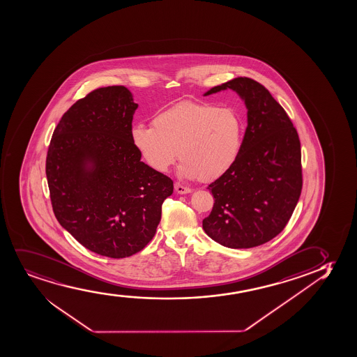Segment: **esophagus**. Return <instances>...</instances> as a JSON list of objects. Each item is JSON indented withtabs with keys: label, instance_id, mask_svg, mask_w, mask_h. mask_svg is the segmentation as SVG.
<instances>
[{
	"label": "esophagus",
	"instance_id": "34e87169",
	"mask_svg": "<svg viewBox=\"0 0 357 357\" xmlns=\"http://www.w3.org/2000/svg\"><path fill=\"white\" fill-rule=\"evenodd\" d=\"M175 192L178 193V195H187V193H190L192 190L188 188V187H185V185H180V183H175Z\"/></svg>",
	"mask_w": 357,
	"mask_h": 357
}]
</instances>
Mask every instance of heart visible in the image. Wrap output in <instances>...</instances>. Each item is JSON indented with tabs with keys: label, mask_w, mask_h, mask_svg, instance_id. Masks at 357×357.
Wrapping results in <instances>:
<instances>
[{
	"label": "heart",
	"mask_w": 357,
	"mask_h": 357,
	"mask_svg": "<svg viewBox=\"0 0 357 357\" xmlns=\"http://www.w3.org/2000/svg\"><path fill=\"white\" fill-rule=\"evenodd\" d=\"M244 132V122L234 109L187 101L155 113L152 127H132L130 137L141 158L155 172H167L180 153L181 174L208 182L233 167Z\"/></svg>",
	"instance_id": "1"
}]
</instances>
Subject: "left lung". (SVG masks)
<instances>
[{
    "mask_svg": "<svg viewBox=\"0 0 357 357\" xmlns=\"http://www.w3.org/2000/svg\"><path fill=\"white\" fill-rule=\"evenodd\" d=\"M233 89L245 100L248 127L239 158L210 183L213 211L205 233L230 248L266 244L282 231L301 197V141L282 106L261 83L238 77L205 95Z\"/></svg>",
    "mask_w": 357,
    "mask_h": 357,
    "instance_id": "obj_1",
    "label": "left lung"
}]
</instances>
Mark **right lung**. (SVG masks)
<instances>
[{
	"instance_id": "1",
	"label": "right lung",
	"mask_w": 357,
	"mask_h": 357,
	"mask_svg": "<svg viewBox=\"0 0 357 357\" xmlns=\"http://www.w3.org/2000/svg\"><path fill=\"white\" fill-rule=\"evenodd\" d=\"M137 104L126 86L77 100L54 129L45 175L56 220L93 252L124 258L153 239L174 182L131 142Z\"/></svg>"
}]
</instances>
